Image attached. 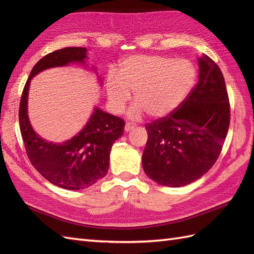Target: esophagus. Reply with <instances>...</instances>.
Masks as SVG:
<instances>
[{"instance_id":"esophagus-1","label":"esophagus","mask_w":254,"mask_h":254,"mask_svg":"<svg viewBox=\"0 0 254 254\" xmlns=\"http://www.w3.org/2000/svg\"><path fill=\"white\" fill-rule=\"evenodd\" d=\"M134 127H135V124H133V123L127 122L125 124V131H130V130L133 129Z\"/></svg>"}]
</instances>
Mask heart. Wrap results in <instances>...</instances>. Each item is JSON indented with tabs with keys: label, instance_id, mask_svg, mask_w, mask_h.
<instances>
[{
	"label": "heart",
	"instance_id": "obj_1",
	"mask_svg": "<svg viewBox=\"0 0 254 254\" xmlns=\"http://www.w3.org/2000/svg\"><path fill=\"white\" fill-rule=\"evenodd\" d=\"M197 68L188 59L160 55H133L120 65L119 76L110 74L107 94L111 109L120 113L133 94L136 103L129 110L131 119L145 112L151 118H164L186 101L195 87Z\"/></svg>",
	"mask_w": 254,
	"mask_h": 254
}]
</instances>
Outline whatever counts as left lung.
<instances>
[{
  "instance_id": "1",
  "label": "left lung",
  "mask_w": 254,
  "mask_h": 254,
  "mask_svg": "<svg viewBox=\"0 0 254 254\" xmlns=\"http://www.w3.org/2000/svg\"><path fill=\"white\" fill-rule=\"evenodd\" d=\"M199 79L178 109L145 126V174L164 187L179 188L215 164L230 125L224 75L205 54L198 58Z\"/></svg>"
}]
</instances>
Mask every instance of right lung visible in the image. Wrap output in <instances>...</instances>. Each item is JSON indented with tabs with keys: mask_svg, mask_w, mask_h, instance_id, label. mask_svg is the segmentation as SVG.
Segmentation results:
<instances>
[{
	"mask_svg": "<svg viewBox=\"0 0 254 254\" xmlns=\"http://www.w3.org/2000/svg\"><path fill=\"white\" fill-rule=\"evenodd\" d=\"M87 58L84 48H65L45 55L30 72L20 102V130L30 163L48 181L65 190L86 189L104 178L109 170L111 147L124 132L125 122L94 108L86 126L71 140L63 143L45 141L30 125L28 89L32 78L47 68L74 63L84 64Z\"/></svg>",
	"mask_w": 254,
	"mask_h": 254,
	"instance_id": "right-lung-1",
	"label": "right lung"
}]
</instances>
